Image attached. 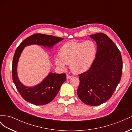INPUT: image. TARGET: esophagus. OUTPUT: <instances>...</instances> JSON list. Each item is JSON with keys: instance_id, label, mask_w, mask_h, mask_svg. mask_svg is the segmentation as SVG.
<instances>
[{"instance_id": "34e87169", "label": "esophagus", "mask_w": 132, "mask_h": 132, "mask_svg": "<svg viewBox=\"0 0 132 132\" xmlns=\"http://www.w3.org/2000/svg\"><path fill=\"white\" fill-rule=\"evenodd\" d=\"M72 77H73V76H71V75H67V79H70Z\"/></svg>"}]
</instances>
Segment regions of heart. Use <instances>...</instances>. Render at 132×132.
<instances>
[{
    "instance_id": "1",
    "label": "heart",
    "mask_w": 132,
    "mask_h": 132,
    "mask_svg": "<svg viewBox=\"0 0 132 132\" xmlns=\"http://www.w3.org/2000/svg\"><path fill=\"white\" fill-rule=\"evenodd\" d=\"M97 46L94 42L70 41L65 43L59 51V58H55V64L64 68L65 64L74 74H81L88 70L95 61Z\"/></svg>"
}]
</instances>
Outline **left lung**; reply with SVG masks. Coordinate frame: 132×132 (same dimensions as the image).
Here are the masks:
<instances>
[{
  "instance_id": "1",
  "label": "left lung",
  "mask_w": 132,
  "mask_h": 132,
  "mask_svg": "<svg viewBox=\"0 0 132 132\" xmlns=\"http://www.w3.org/2000/svg\"><path fill=\"white\" fill-rule=\"evenodd\" d=\"M96 42L97 53L90 68L79 74L77 94L90 106H98L111 98L121 80L123 62L120 51L103 33L90 35Z\"/></svg>"
}]
</instances>
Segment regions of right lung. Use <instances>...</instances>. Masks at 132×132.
<instances>
[{"mask_svg":"<svg viewBox=\"0 0 132 132\" xmlns=\"http://www.w3.org/2000/svg\"><path fill=\"white\" fill-rule=\"evenodd\" d=\"M63 38L36 34L23 40L18 47L14 55L12 73L13 80L17 90L23 98L26 101L36 105H44L51 102L66 80L67 76L64 74L50 73L38 85L34 87H27L20 82L17 75V65L20 56L25 47L36 44L51 48L55 44L62 41Z\"/></svg>","mask_w":132,"mask_h":132,"instance_id":"add662e5","label":"right lung"}]
</instances>
